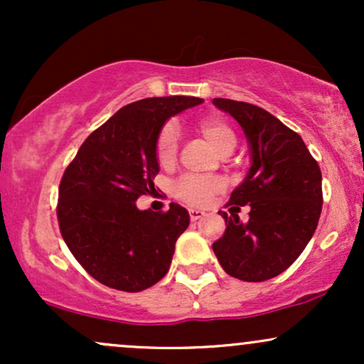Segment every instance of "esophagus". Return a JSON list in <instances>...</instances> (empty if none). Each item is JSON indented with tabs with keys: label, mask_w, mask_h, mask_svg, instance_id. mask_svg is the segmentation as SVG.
<instances>
[{
	"label": "esophagus",
	"mask_w": 364,
	"mask_h": 364,
	"mask_svg": "<svg viewBox=\"0 0 364 364\" xmlns=\"http://www.w3.org/2000/svg\"><path fill=\"white\" fill-rule=\"evenodd\" d=\"M203 215H205V212H203V210H198V208H190V219L191 220L202 219Z\"/></svg>",
	"instance_id": "esophagus-1"
}]
</instances>
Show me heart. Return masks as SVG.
Instances as JSON below:
<instances>
[{
	"mask_svg": "<svg viewBox=\"0 0 364 364\" xmlns=\"http://www.w3.org/2000/svg\"><path fill=\"white\" fill-rule=\"evenodd\" d=\"M200 135L214 147L220 156H228L235 150L237 139L235 129L219 118H205L196 124ZM156 161L161 168H171L178 157V136L173 127H164L159 132L154 145ZM225 190L224 179L181 176L174 183L173 193L178 200L193 207H203L212 202L215 195Z\"/></svg>",
	"mask_w": 364,
	"mask_h": 364,
	"instance_id": "1",
	"label": "heart"
}]
</instances>
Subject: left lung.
Segmentation results:
<instances>
[{
	"label": "left lung",
	"mask_w": 364,
	"mask_h": 364,
	"mask_svg": "<svg viewBox=\"0 0 364 364\" xmlns=\"http://www.w3.org/2000/svg\"><path fill=\"white\" fill-rule=\"evenodd\" d=\"M241 124L252 150L248 176L228 205H250V220L223 212L225 231L212 245L231 277L262 282L282 274L306 248L321 214V171L301 136L255 104L214 99Z\"/></svg>",
	"instance_id": "obj_1"
}]
</instances>
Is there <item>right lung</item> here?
<instances>
[{"label": "right lung", "mask_w": 364, "mask_h": 364, "mask_svg": "<svg viewBox=\"0 0 364 364\" xmlns=\"http://www.w3.org/2000/svg\"><path fill=\"white\" fill-rule=\"evenodd\" d=\"M203 101L186 95L149 97L121 107L87 136L63 173L58 223L66 246L104 286L139 292L168 274L186 208L139 210L136 198L156 191L154 145L171 116Z\"/></svg>", "instance_id": "1"}]
</instances>
